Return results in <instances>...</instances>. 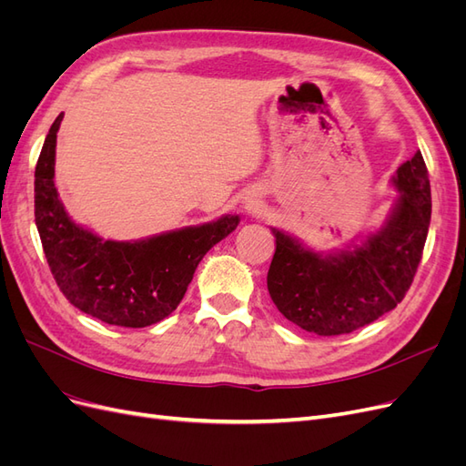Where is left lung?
I'll use <instances>...</instances> for the list:
<instances>
[{"label": "left lung", "mask_w": 466, "mask_h": 466, "mask_svg": "<svg viewBox=\"0 0 466 466\" xmlns=\"http://www.w3.org/2000/svg\"><path fill=\"white\" fill-rule=\"evenodd\" d=\"M399 198L387 223L354 248L317 255L272 229L276 252L268 291L278 311L307 332L340 336L392 311L410 289L431 219V192L421 153L392 177Z\"/></svg>", "instance_id": "1"}]
</instances>
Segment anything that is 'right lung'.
Returning <instances> with one entry per match:
<instances>
[{
  "mask_svg": "<svg viewBox=\"0 0 466 466\" xmlns=\"http://www.w3.org/2000/svg\"><path fill=\"white\" fill-rule=\"evenodd\" d=\"M54 120L35 168V221L50 272L66 299L106 324L144 329L171 315L206 252L238 225V216L134 243L103 241L66 214L54 187Z\"/></svg>",
  "mask_w": 466,
  "mask_h": 466,
  "instance_id": "add662e5",
  "label": "right lung"
}]
</instances>
